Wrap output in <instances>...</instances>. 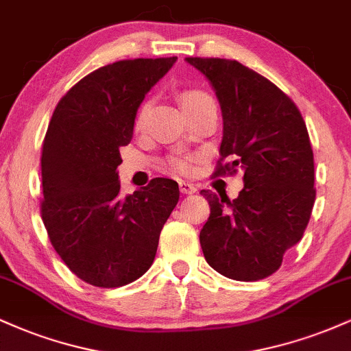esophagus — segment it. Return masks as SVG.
<instances>
[{
	"mask_svg": "<svg viewBox=\"0 0 351 351\" xmlns=\"http://www.w3.org/2000/svg\"><path fill=\"white\" fill-rule=\"evenodd\" d=\"M180 191L184 193V195H193V193H196V186L193 183H189V181L181 180L180 181Z\"/></svg>",
	"mask_w": 351,
	"mask_h": 351,
	"instance_id": "34e87169",
	"label": "esophagus"
}]
</instances>
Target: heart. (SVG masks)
I'll return each instance as SVG.
<instances>
[{"label":"heart","mask_w":351,"mask_h":351,"mask_svg":"<svg viewBox=\"0 0 351 351\" xmlns=\"http://www.w3.org/2000/svg\"><path fill=\"white\" fill-rule=\"evenodd\" d=\"M208 99H211V97H209L206 92L196 90V88H189V90H184L183 94L180 95V100H181V104H183L184 108L193 106V104H198V102H201V100H208ZM148 108H150V104L148 102H143L142 106H140L138 112H136V117H135V128L143 127L145 120H147V115H148ZM171 163L176 170H180V171L188 170V160L186 158H173Z\"/></svg>","instance_id":"heart-1"}]
</instances>
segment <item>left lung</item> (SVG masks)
Here are the masks:
<instances>
[{
	"mask_svg": "<svg viewBox=\"0 0 351 351\" xmlns=\"http://www.w3.org/2000/svg\"><path fill=\"white\" fill-rule=\"evenodd\" d=\"M209 80L223 114L216 175L244 171L236 199L201 189L209 217L204 259L234 280L269 277L304 236L313 203V152L299 108L279 87L237 60L186 58Z\"/></svg>",
	"mask_w": 351,
	"mask_h": 351,
	"instance_id": "left-lung-1",
	"label": "left lung"
}]
</instances>
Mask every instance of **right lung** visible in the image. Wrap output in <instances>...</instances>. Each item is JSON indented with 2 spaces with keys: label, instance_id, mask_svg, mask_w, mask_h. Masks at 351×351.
I'll return each instance as SVG.
<instances>
[{
  "label": "right lung",
  "instance_id": "1",
  "mask_svg": "<svg viewBox=\"0 0 351 351\" xmlns=\"http://www.w3.org/2000/svg\"><path fill=\"white\" fill-rule=\"evenodd\" d=\"M178 58L128 59L80 79L59 100L43 143L44 226L56 252L95 287L127 285L150 269L178 183L155 178L120 196V148L145 95Z\"/></svg>",
  "mask_w": 351,
  "mask_h": 351
}]
</instances>
